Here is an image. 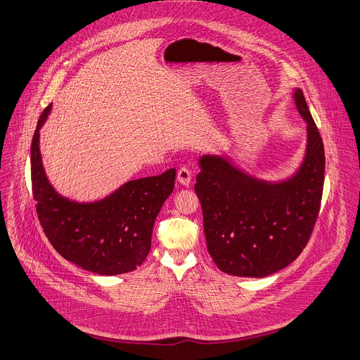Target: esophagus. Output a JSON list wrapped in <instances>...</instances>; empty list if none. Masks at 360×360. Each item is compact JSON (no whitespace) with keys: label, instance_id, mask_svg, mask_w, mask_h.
Here are the masks:
<instances>
[{"label":"esophagus","instance_id":"esophagus-1","mask_svg":"<svg viewBox=\"0 0 360 360\" xmlns=\"http://www.w3.org/2000/svg\"><path fill=\"white\" fill-rule=\"evenodd\" d=\"M176 178H178V182H179V184L188 186V185L191 184V181H192V172H191L188 168L182 167V168L178 171Z\"/></svg>","mask_w":360,"mask_h":360}]
</instances>
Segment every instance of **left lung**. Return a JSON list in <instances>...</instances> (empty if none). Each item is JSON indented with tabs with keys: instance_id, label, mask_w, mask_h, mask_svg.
Masks as SVG:
<instances>
[{
	"instance_id": "obj_1",
	"label": "left lung",
	"mask_w": 360,
	"mask_h": 360,
	"mask_svg": "<svg viewBox=\"0 0 360 360\" xmlns=\"http://www.w3.org/2000/svg\"><path fill=\"white\" fill-rule=\"evenodd\" d=\"M307 122L302 168L280 184L258 181L219 156H204L193 189L204 215L207 248L217 267L238 277H266L296 259L320 211L324 146L304 94L294 93Z\"/></svg>"
}]
</instances>
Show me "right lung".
I'll use <instances>...</instances> for the list:
<instances>
[{
  "label": "right lung",
  "instance_id": "1",
  "mask_svg": "<svg viewBox=\"0 0 360 360\" xmlns=\"http://www.w3.org/2000/svg\"><path fill=\"white\" fill-rule=\"evenodd\" d=\"M31 142V185L43 231L54 250L79 267L102 276L136 270L150 250L155 219L175 186L176 171L129 181L110 197L90 204L63 198L50 185L40 156V127Z\"/></svg>",
  "mask_w": 360,
  "mask_h": 360
}]
</instances>
